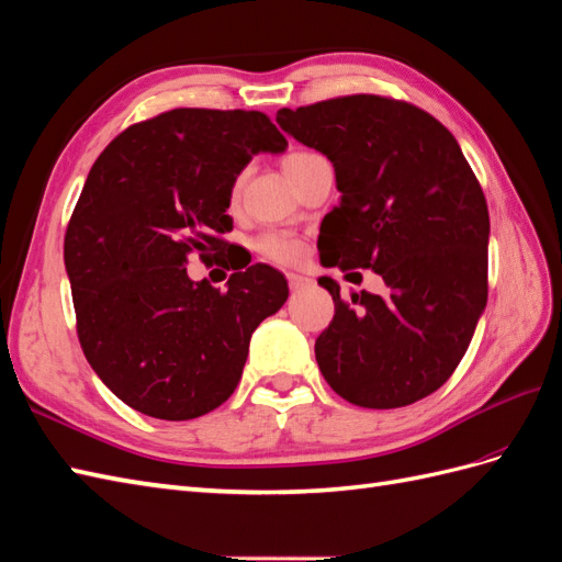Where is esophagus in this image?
Instances as JSON below:
<instances>
[{
	"label": "esophagus",
	"instance_id": "obj_1",
	"mask_svg": "<svg viewBox=\"0 0 562 562\" xmlns=\"http://www.w3.org/2000/svg\"><path fill=\"white\" fill-rule=\"evenodd\" d=\"M289 289L291 291H300V289H305V285H310V279L307 277H303V273H289Z\"/></svg>",
	"mask_w": 562,
	"mask_h": 562
}]
</instances>
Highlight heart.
Here are the masks:
<instances>
[{
    "label": "heart",
    "mask_w": 562,
    "mask_h": 562,
    "mask_svg": "<svg viewBox=\"0 0 562 562\" xmlns=\"http://www.w3.org/2000/svg\"><path fill=\"white\" fill-rule=\"evenodd\" d=\"M312 157H317V153H310V149H295L289 157H285L283 167L291 169L297 167ZM243 186V176H238L234 186H231V198H238V190ZM255 250L262 255L269 262L277 265H297L300 259L305 255V245L300 238H295L293 234H283V231H267V234L259 236L255 240Z\"/></svg>",
    "instance_id": "b5f03b06"
}]
</instances>
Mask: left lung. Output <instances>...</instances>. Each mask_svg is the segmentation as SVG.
<instances>
[{
	"label": "left lung",
	"mask_w": 562,
	"mask_h": 562,
	"mask_svg": "<svg viewBox=\"0 0 562 562\" xmlns=\"http://www.w3.org/2000/svg\"><path fill=\"white\" fill-rule=\"evenodd\" d=\"M279 126L334 161L340 202L324 216V267L372 269L386 293L340 295L314 355L352 405H413L456 372L486 307L488 207L458 140L424 109L346 94L281 109Z\"/></svg>",
	"instance_id": "8db88e82"
}]
</instances>
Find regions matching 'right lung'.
Segmentation results:
<instances>
[{
  "instance_id": "obj_1",
  "label": "right lung",
  "mask_w": 562,
  "mask_h": 562,
  "mask_svg": "<svg viewBox=\"0 0 562 562\" xmlns=\"http://www.w3.org/2000/svg\"><path fill=\"white\" fill-rule=\"evenodd\" d=\"M285 145L262 112L178 106L133 123L94 159L64 262L80 348L128 407L181 422L236 391L250 336L289 283L257 262L222 291L190 281L186 265L190 255L226 265L231 186L255 153Z\"/></svg>"
}]
</instances>
